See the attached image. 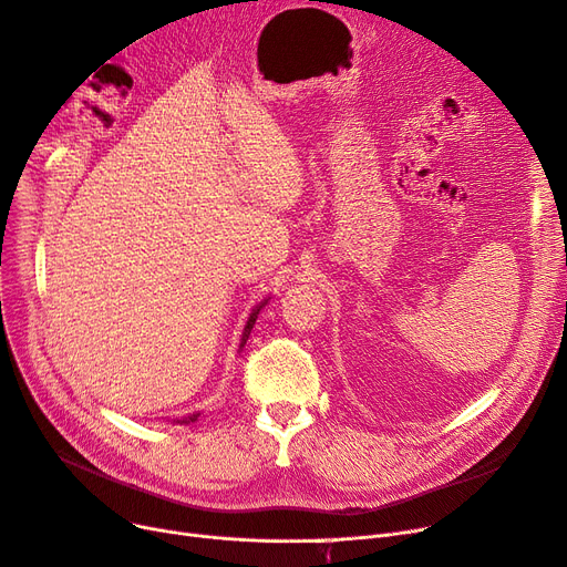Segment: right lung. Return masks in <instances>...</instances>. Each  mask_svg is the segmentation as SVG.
<instances>
[{
    "instance_id": "right-lung-1",
    "label": "right lung",
    "mask_w": 567,
    "mask_h": 567,
    "mask_svg": "<svg viewBox=\"0 0 567 567\" xmlns=\"http://www.w3.org/2000/svg\"><path fill=\"white\" fill-rule=\"evenodd\" d=\"M261 306H264V303H261ZM261 306H259V308H261ZM259 308H255V310H252V315H250V319H248V323H246V333H244L241 347L246 344V340H248V336H250V331H252V326H255V319H257V315H259ZM197 415H199V413H193V415H188V419H186L184 423H193V421H197Z\"/></svg>"
}]
</instances>
